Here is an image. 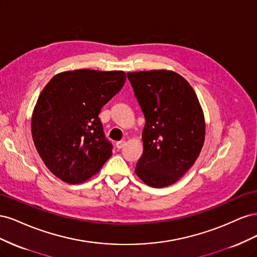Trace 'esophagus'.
Segmentation results:
<instances>
[{
  "label": "esophagus",
  "mask_w": 257,
  "mask_h": 257,
  "mask_svg": "<svg viewBox=\"0 0 257 257\" xmlns=\"http://www.w3.org/2000/svg\"><path fill=\"white\" fill-rule=\"evenodd\" d=\"M126 145V142L125 141H120V142H116L115 144V147L118 148V149H122V148Z\"/></svg>",
  "instance_id": "obj_1"
}]
</instances>
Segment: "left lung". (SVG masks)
Listing matches in <instances>:
<instances>
[{"label":"left lung","instance_id":"obj_1","mask_svg":"<svg viewBox=\"0 0 257 257\" xmlns=\"http://www.w3.org/2000/svg\"><path fill=\"white\" fill-rule=\"evenodd\" d=\"M127 78L146 120L135 173L146 184L165 188L199 157L206 135L203 108L191 84L176 72H134Z\"/></svg>","mask_w":257,"mask_h":257}]
</instances>
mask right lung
<instances>
[{
    "mask_svg": "<svg viewBox=\"0 0 257 257\" xmlns=\"http://www.w3.org/2000/svg\"><path fill=\"white\" fill-rule=\"evenodd\" d=\"M125 79L123 71L76 69L53 76L41 92L31 132L45 165L62 181H87L111 157L98 114Z\"/></svg>",
    "mask_w": 257,
    "mask_h": 257,
    "instance_id": "1",
    "label": "right lung"
}]
</instances>
